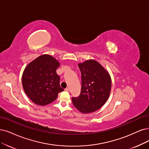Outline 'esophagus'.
Here are the masks:
<instances>
[{
	"mask_svg": "<svg viewBox=\"0 0 149 149\" xmlns=\"http://www.w3.org/2000/svg\"><path fill=\"white\" fill-rule=\"evenodd\" d=\"M65 91H69V88H66L65 89Z\"/></svg>",
	"mask_w": 149,
	"mask_h": 149,
	"instance_id": "obj_1",
	"label": "esophagus"
}]
</instances>
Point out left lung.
I'll list each match as a JSON object with an SVG mask.
<instances>
[{"label":"left lung","mask_w":149,"mask_h":149,"mask_svg":"<svg viewBox=\"0 0 149 149\" xmlns=\"http://www.w3.org/2000/svg\"><path fill=\"white\" fill-rule=\"evenodd\" d=\"M81 74V93L72 101L83 113L95 112L106 102L111 89V78L108 72L93 59L79 63Z\"/></svg>","instance_id":"left-lung-1"}]
</instances>
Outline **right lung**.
Instances as JSON below:
<instances>
[{"label": "right lung", "instance_id": "add662e5", "mask_svg": "<svg viewBox=\"0 0 149 149\" xmlns=\"http://www.w3.org/2000/svg\"><path fill=\"white\" fill-rule=\"evenodd\" d=\"M59 65L51 55L43 54L26 66L22 75V84L26 94L33 102L46 106L64 91L56 72Z\"/></svg>", "mask_w": 149, "mask_h": 149}]
</instances>
